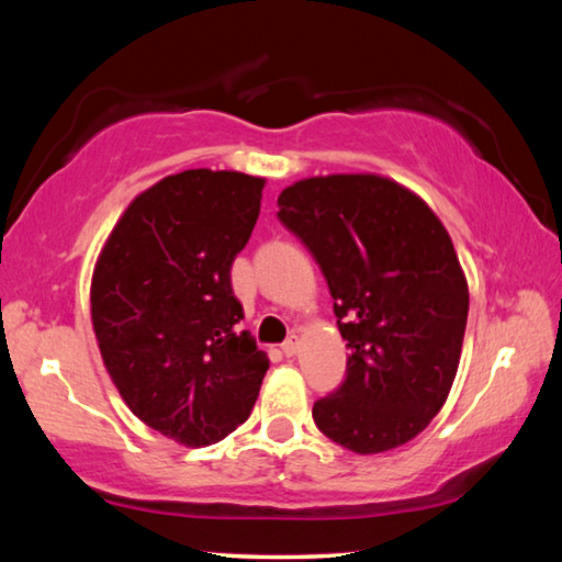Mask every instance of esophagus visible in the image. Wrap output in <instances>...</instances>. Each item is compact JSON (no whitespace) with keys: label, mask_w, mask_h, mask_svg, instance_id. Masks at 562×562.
<instances>
[{"label":"esophagus","mask_w":562,"mask_h":562,"mask_svg":"<svg viewBox=\"0 0 562 562\" xmlns=\"http://www.w3.org/2000/svg\"><path fill=\"white\" fill-rule=\"evenodd\" d=\"M297 349H300V337L297 335H290L288 341H284V345H282V355L284 357H294V355H297Z\"/></svg>","instance_id":"1"}]
</instances>
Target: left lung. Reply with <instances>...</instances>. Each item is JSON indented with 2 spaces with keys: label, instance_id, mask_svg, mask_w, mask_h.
Wrapping results in <instances>:
<instances>
[{
  "label": "left lung",
  "instance_id": "obj_1",
  "mask_svg": "<svg viewBox=\"0 0 562 562\" xmlns=\"http://www.w3.org/2000/svg\"><path fill=\"white\" fill-rule=\"evenodd\" d=\"M280 223L317 260L347 339V376L312 406L317 429L355 453L412 441L441 412L459 369L469 284L439 217L374 173L284 188Z\"/></svg>",
  "mask_w": 562,
  "mask_h": 562
}]
</instances>
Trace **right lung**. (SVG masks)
<instances>
[{"label":"right lung","instance_id":"right-lung-1","mask_svg":"<svg viewBox=\"0 0 562 562\" xmlns=\"http://www.w3.org/2000/svg\"><path fill=\"white\" fill-rule=\"evenodd\" d=\"M265 178L193 168L136 195L93 268L91 322L119 394L183 446L240 426L270 359L237 329L231 268L258 223Z\"/></svg>","mask_w":562,"mask_h":562}]
</instances>
